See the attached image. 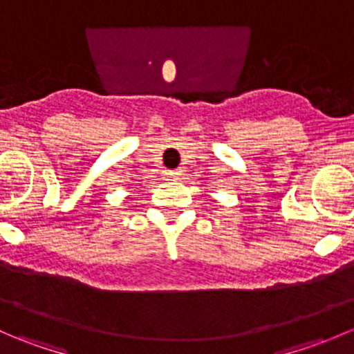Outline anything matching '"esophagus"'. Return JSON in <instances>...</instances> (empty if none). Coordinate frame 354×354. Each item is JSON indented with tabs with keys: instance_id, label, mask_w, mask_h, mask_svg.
<instances>
[{
	"instance_id": "34e87169",
	"label": "esophagus",
	"mask_w": 354,
	"mask_h": 354,
	"mask_svg": "<svg viewBox=\"0 0 354 354\" xmlns=\"http://www.w3.org/2000/svg\"><path fill=\"white\" fill-rule=\"evenodd\" d=\"M164 176H166L167 181H173V180H178L180 173H178V171H166V174H164Z\"/></svg>"
}]
</instances>
